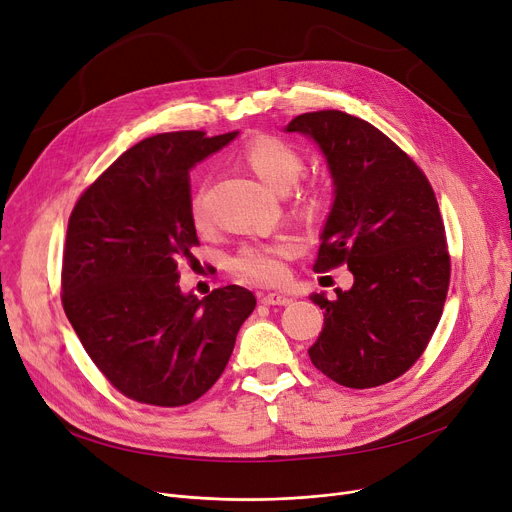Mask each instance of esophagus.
I'll return each instance as SVG.
<instances>
[{"mask_svg": "<svg viewBox=\"0 0 512 512\" xmlns=\"http://www.w3.org/2000/svg\"><path fill=\"white\" fill-rule=\"evenodd\" d=\"M292 299H288L286 294L280 292H265L261 294V303L263 305H288Z\"/></svg>", "mask_w": 512, "mask_h": 512, "instance_id": "1", "label": "esophagus"}]
</instances>
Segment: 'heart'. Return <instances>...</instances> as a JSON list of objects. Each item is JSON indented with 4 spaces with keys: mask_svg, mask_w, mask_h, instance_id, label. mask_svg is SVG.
Listing matches in <instances>:
<instances>
[{
    "mask_svg": "<svg viewBox=\"0 0 512 512\" xmlns=\"http://www.w3.org/2000/svg\"><path fill=\"white\" fill-rule=\"evenodd\" d=\"M242 159L276 193L288 191L303 172L301 153L276 137H255L242 149ZM193 218L199 226L205 224V209L201 199H197L193 205ZM294 253H297V245L292 240L274 242V245L257 242V245L242 247L232 259V265L242 276L261 282H280L286 276L284 261Z\"/></svg>",
    "mask_w": 512,
    "mask_h": 512,
    "instance_id": "b5f03b06",
    "label": "heart"
}]
</instances>
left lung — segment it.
<instances>
[{
    "mask_svg": "<svg viewBox=\"0 0 512 512\" xmlns=\"http://www.w3.org/2000/svg\"><path fill=\"white\" fill-rule=\"evenodd\" d=\"M284 130L319 147L334 184L313 270L346 263L355 278L336 301L309 297L324 309L311 363L346 388L388 384L421 357L446 301L450 257L434 188L384 132L351 114H301Z\"/></svg>",
    "mask_w": 512,
    "mask_h": 512,
    "instance_id": "left-lung-1",
    "label": "left lung"
}]
</instances>
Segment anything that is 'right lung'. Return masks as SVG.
Here are the masks:
<instances>
[{"label": "right lung", "instance_id": "add662e5", "mask_svg": "<svg viewBox=\"0 0 512 512\" xmlns=\"http://www.w3.org/2000/svg\"><path fill=\"white\" fill-rule=\"evenodd\" d=\"M238 132L155 134L124 151L78 199L66 234L62 303L114 388L155 407L203 396L228 365L253 292L203 299L180 290L178 263L199 245L191 172Z\"/></svg>", "mask_w": 512, "mask_h": 512}]
</instances>
